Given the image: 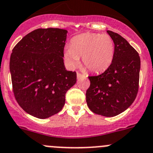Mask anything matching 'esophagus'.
Instances as JSON below:
<instances>
[{"label":"esophagus","instance_id":"obj_1","mask_svg":"<svg viewBox=\"0 0 153 153\" xmlns=\"http://www.w3.org/2000/svg\"><path fill=\"white\" fill-rule=\"evenodd\" d=\"M87 75H83V74H81V73H79V72H77V78H78V80L79 79H81V78H87Z\"/></svg>","mask_w":153,"mask_h":153}]
</instances>
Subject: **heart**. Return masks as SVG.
Segmentation results:
<instances>
[{
	"label": "heart",
	"instance_id": "b5f03b06",
	"mask_svg": "<svg viewBox=\"0 0 153 153\" xmlns=\"http://www.w3.org/2000/svg\"><path fill=\"white\" fill-rule=\"evenodd\" d=\"M115 52L114 42L108 34L85 33L74 37L70 47L65 49L64 56L72 67L79 63V57L90 72L101 73L109 68Z\"/></svg>",
	"mask_w": 153,
	"mask_h": 153
}]
</instances>
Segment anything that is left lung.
I'll return each instance as SVG.
<instances>
[{"instance_id": "left-lung-1", "label": "left lung", "mask_w": 153, "mask_h": 153, "mask_svg": "<svg viewBox=\"0 0 153 153\" xmlns=\"http://www.w3.org/2000/svg\"><path fill=\"white\" fill-rule=\"evenodd\" d=\"M114 42L112 63L97 76H89L86 93L88 108L93 113L111 117L128 109L138 91L140 59L134 48L117 33L107 30Z\"/></svg>"}]
</instances>
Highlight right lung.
Segmentation results:
<instances>
[{"instance_id":"1","label":"right lung","mask_w":153,"mask_h":153,"mask_svg":"<svg viewBox=\"0 0 153 153\" xmlns=\"http://www.w3.org/2000/svg\"><path fill=\"white\" fill-rule=\"evenodd\" d=\"M66 30L37 29L24 36L10 56L13 93L21 108L39 119L57 114L66 92L76 83V72L63 62Z\"/></svg>"}]
</instances>
